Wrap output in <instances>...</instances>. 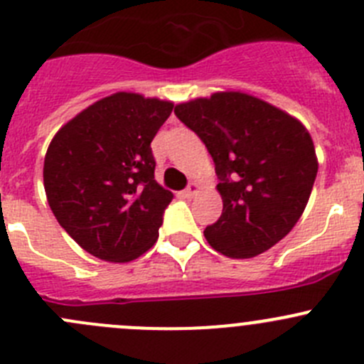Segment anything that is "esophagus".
Wrapping results in <instances>:
<instances>
[{
	"instance_id": "obj_1",
	"label": "esophagus",
	"mask_w": 364,
	"mask_h": 364,
	"mask_svg": "<svg viewBox=\"0 0 364 364\" xmlns=\"http://www.w3.org/2000/svg\"><path fill=\"white\" fill-rule=\"evenodd\" d=\"M197 192H199V185H197V183H190L188 186H186V190H185V197H188V199H192V197H196L197 196Z\"/></svg>"
}]
</instances>
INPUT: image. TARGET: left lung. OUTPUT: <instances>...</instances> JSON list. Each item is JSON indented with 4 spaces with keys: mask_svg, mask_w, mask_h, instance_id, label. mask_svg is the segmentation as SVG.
Segmentation results:
<instances>
[{
    "mask_svg": "<svg viewBox=\"0 0 364 364\" xmlns=\"http://www.w3.org/2000/svg\"><path fill=\"white\" fill-rule=\"evenodd\" d=\"M204 142L220 183L222 215L204 229L217 252L245 259L294 229L318 172L315 146L299 119L245 92H215L176 105Z\"/></svg>",
    "mask_w": 364,
    "mask_h": 364,
    "instance_id": "left-lung-1",
    "label": "left lung"
}]
</instances>
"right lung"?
Wrapping results in <instances>:
<instances>
[{
	"mask_svg": "<svg viewBox=\"0 0 364 364\" xmlns=\"http://www.w3.org/2000/svg\"><path fill=\"white\" fill-rule=\"evenodd\" d=\"M174 103L115 92L56 132L44 158V190L58 224L88 254L128 263L158 240L172 192L154 179L151 142Z\"/></svg>",
	"mask_w": 364,
	"mask_h": 364,
	"instance_id": "1",
	"label": "right lung"
}]
</instances>
